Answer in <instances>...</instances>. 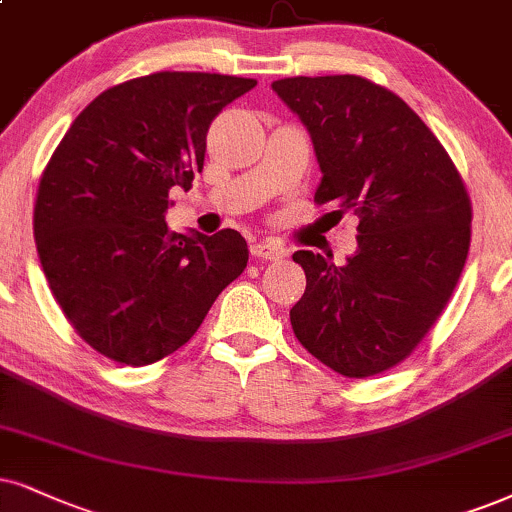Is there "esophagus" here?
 Masks as SVG:
<instances>
[{"instance_id":"esophagus-1","label":"esophagus","mask_w":512,"mask_h":512,"mask_svg":"<svg viewBox=\"0 0 512 512\" xmlns=\"http://www.w3.org/2000/svg\"><path fill=\"white\" fill-rule=\"evenodd\" d=\"M250 252L252 257H257V260H269V262L283 260V257H286V250L274 241H255L250 245Z\"/></svg>"}]
</instances>
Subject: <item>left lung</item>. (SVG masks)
<instances>
[{"mask_svg":"<svg viewBox=\"0 0 512 512\" xmlns=\"http://www.w3.org/2000/svg\"><path fill=\"white\" fill-rule=\"evenodd\" d=\"M271 89L312 137L316 203L359 217L357 252L338 264L297 250L307 290L295 338L347 378L413 352L454 293L470 248V198L428 125L390 89L357 75L286 77Z\"/></svg>","mask_w":512,"mask_h":512,"instance_id":"8db88e82","label":"left lung"}]
</instances>
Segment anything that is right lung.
<instances>
[{
	"label": "right lung",
	"instance_id": "obj_1",
	"mask_svg": "<svg viewBox=\"0 0 512 512\" xmlns=\"http://www.w3.org/2000/svg\"><path fill=\"white\" fill-rule=\"evenodd\" d=\"M255 80L153 73L96 96L51 155L35 243L66 319L103 357L146 366L186 345L248 264L234 229L174 234L170 189H191L205 137Z\"/></svg>",
	"mask_w": 512,
	"mask_h": 512
}]
</instances>
